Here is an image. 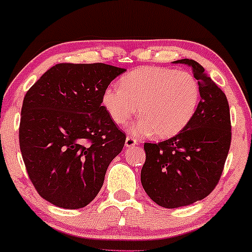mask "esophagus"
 <instances>
[{"mask_svg":"<svg viewBox=\"0 0 252 252\" xmlns=\"http://www.w3.org/2000/svg\"><path fill=\"white\" fill-rule=\"evenodd\" d=\"M138 142L136 138L132 137V136H126V147H128V148H130V147H135L137 146Z\"/></svg>","mask_w":252,"mask_h":252,"instance_id":"34e87169","label":"esophagus"}]
</instances>
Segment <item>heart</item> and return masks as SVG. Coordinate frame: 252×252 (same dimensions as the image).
I'll list each match as a JSON object with an SVG mask.
<instances>
[{"label":"heart","mask_w":252,"mask_h":252,"mask_svg":"<svg viewBox=\"0 0 252 252\" xmlns=\"http://www.w3.org/2000/svg\"><path fill=\"white\" fill-rule=\"evenodd\" d=\"M200 102V85L189 71L142 67L124 74L120 88L109 86L102 103L110 118L126 126L137 111L131 132L160 138L178 135L189 126Z\"/></svg>","instance_id":"b5f03b06"}]
</instances>
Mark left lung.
Instances as JSON below:
<instances>
[{
	"label": "left lung",
	"mask_w": 252,
	"mask_h": 252,
	"mask_svg": "<svg viewBox=\"0 0 252 252\" xmlns=\"http://www.w3.org/2000/svg\"><path fill=\"white\" fill-rule=\"evenodd\" d=\"M200 85L194 116L178 135L158 143H144L146 162L141 182L153 201L166 209L201 200L218 185L231 144L227 98L192 59H181Z\"/></svg>",
	"instance_id": "1"
}]
</instances>
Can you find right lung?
Instances as JSON below:
<instances>
[{"mask_svg":"<svg viewBox=\"0 0 252 252\" xmlns=\"http://www.w3.org/2000/svg\"><path fill=\"white\" fill-rule=\"evenodd\" d=\"M126 68L57 63L28 90L19 141L32 184L45 200L82 209L96 198L126 134L102 105L110 83Z\"/></svg>","mask_w":252,"mask_h":252,"instance_id":"add662e5","label":"right lung"}]
</instances>
